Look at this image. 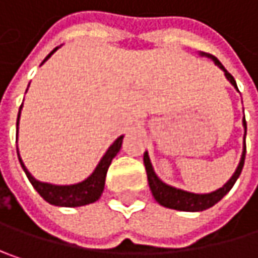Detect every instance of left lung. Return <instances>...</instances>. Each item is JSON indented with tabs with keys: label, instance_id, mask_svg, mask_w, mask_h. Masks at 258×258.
Returning a JSON list of instances; mask_svg holds the SVG:
<instances>
[{
	"label": "left lung",
	"instance_id": "8db88e82",
	"mask_svg": "<svg viewBox=\"0 0 258 258\" xmlns=\"http://www.w3.org/2000/svg\"><path fill=\"white\" fill-rule=\"evenodd\" d=\"M202 55H206V53H202ZM206 56L211 58L224 72L226 78L229 79L230 83L237 89L236 80L224 69V66L214 55H206ZM243 128H245V134H246V121H245V116H243ZM245 152H246V145H245V136H243V151H242V157H240V161H239V166H237L236 172L233 173L232 178L227 180V183H224V186H221L217 191H212L209 194H194V192H188V191H183V189H179V188H175V186H170V185L164 183L163 180L158 179V176L155 175V172L152 169V164H151V160H149V155H148V152H145L143 154V163H145V169H146L148 182H149V188L152 191V196H154V199L161 206L170 208V209H176V211L200 212V211L209 209L215 203H218L232 189L234 182L237 180L240 172H242V167H243V163H245Z\"/></svg>",
	"mask_w": 258,
	"mask_h": 258
}]
</instances>
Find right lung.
<instances>
[{
    "label": "right lung",
    "mask_w": 258,
    "mask_h": 258,
    "mask_svg": "<svg viewBox=\"0 0 258 258\" xmlns=\"http://www.w3.org/2000/svg\"><path fill=\"white\" fill-rule=\"evenodd\" d=\"M58 47H55L46 58L43 62H46L52 55L53 52H56ZM41 62V64H43ZM22 109V106H21ZM19 116H21V110H19V115H18V125H19ZM122 139L124 136H119L113 145L107 149V152L104 154V157L100 160L98 166L95 167V170L92 172V175L89 178H86L85 180L75 183V185H53V183H47V182H40V180L34 179L31 176V173L26 170L25 164L22 163L21 157H19V151H18V157H19V161H21V166L24 169V172L26 173L29 182L32 183V186L37 189V192L50 205H55V206H64V208H76V206H83V205H89V203H94L100 199L103 189H104V182H106V173H107V169L112 163V160L116 157V154L119 152L121 149V145H122Z\"/></svg>",
    "instance_id": "1"
}]
</instances>
